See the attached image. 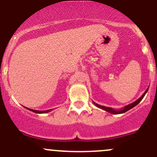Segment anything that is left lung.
Returning <instances> with one entry per match:
<instances>
[{
	"instance_id": "8db88e82",
	"label": "left lung",
	"mask_w": 157,
	"mask_h": 157,
	"mask_svg": "<svg viewBox=\"0 0 157 157\" xmlns=\"http://www.w3.org/2000/svg\"><path fill=\"white\" fill-rule=\"evenodd\" d=\"M148 89H149V87L147 89V90L144 92V94L142 95V96H140V97L138 99H137V100H136L135 102H132V103L129 104V105H126V106H124L123 109H118V110H116V109H112V108H109V107L103 106V105H99V104L96 103V102H93V104H94V105H96V106L98 107V108H100V109H103V110L106 111V112H109V113L114 114V115H115V114H122V113H124V112H127V111L130 110V109H131L134 108V106H136V105H137V104H138L139 102H140V101H141L142 99H143V98L144 97L145 94H146V93H147V91H148Z\"/></svg>"
}]
</instances>
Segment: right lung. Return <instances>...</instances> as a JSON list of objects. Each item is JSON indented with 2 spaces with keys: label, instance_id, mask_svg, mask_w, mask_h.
I'll return each mask as SVG.
<instances>
[{
  "label": "right lung",
  "instance_id": "right-lung-1",
  "mask_svg": "<svg viewBox=\"0 0 157 157\" xmlns=\"http://www.w3.org/2000/svg\"><path fill=\"white\" fill-rule=\"evenodd\" d=\"M27 109H29V110L32 111V112H35V113H38V114H42V113H47V112H51V111L52 110V109H48V110H45V111H37V110H33V109H29V108H26Z\"/></svg>",
  "mask_w": 157,
  "mask_h": 157
}]
</instances>
